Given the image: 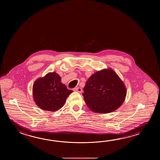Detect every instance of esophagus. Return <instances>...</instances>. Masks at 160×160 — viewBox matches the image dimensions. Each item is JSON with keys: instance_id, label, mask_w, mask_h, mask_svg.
Instances as JSON below:
<instances>
[{"instance_id": "esophagus-1", "label": "esophagus", "mask_w": 160, "mask_h": 160, "mask_svg": "<svg viewBox=\"0 0 160 160\" xmlns=\"http://www.w3.org/2000/svg\"><path fill=\"white\" fill-rule=\"evenodd\" d=\"M73 90L75 92H82V89L81 88H74Z\"/></svg>"}]
</instances>
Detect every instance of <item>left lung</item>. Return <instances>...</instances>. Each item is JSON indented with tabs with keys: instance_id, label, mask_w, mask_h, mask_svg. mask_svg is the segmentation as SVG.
<instances>
[{
	"instance_id": "left-lung-1",
	"label": "left lung",
	"mask_w": 160,
	"mask_h": 160,
	"mask_svg": "<svg viewBox=\"0 0 160 160\" xmlns=\"http://www.w3.org/2000/svg\"><path fill=\"white\" fill-rule=\"evenodd\" d=\"M85 102L92 112L108 113L122 104L126 90L123 82L112 69L97 72L88 79L83 88Z\"/></svg>"
}]
</instances>
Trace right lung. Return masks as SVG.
I'll use <instances>...</instances> for the list:
<instances>
[{
  "instance_id": "obj_1",
  "label": "right lung",
  "mask_w": 160,
  "mask_h": 160,
  "mask_svg": "<svg viewBox=\"0 0 160 160\" xmlns=\"http://www.w3.org/2000/svg\"><path fill=\"white\" fill-rule=\"evenodd\" d=\"M56 72L48 73L36 81L33 85L34 101L44 110L55 112L63 106L66 98L72 91L61 83Z\"/></svg>"
}]
</instances>
